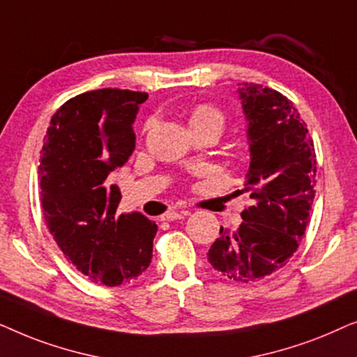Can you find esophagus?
<instances>
[{"mask_svg": "<svg viewBox=\"0 0 357 357\" xmlns=\"http://www.w3.org/2000/svg\"><path fill=\"white\" fill-rule=\"evenodd\" d=\"M188 216V211H175V209H170V211L162 214V221H177V219H183Z\"/></svg>", "mask_w": 357, "mask_h": 357, "instance_id": "1", "label": "esophagus"}]
</instances>
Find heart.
Wrapping results in <instances>:
<instances>
[{
  "mask_svg": "<svg viewBox=\"0 0 357 357\" xmlns=\"http://www.w3.org/2000/svg\"><path fill=\"white\" fill-rule=\"evenodd\" d=\"M224 114L213 104H199L190 114V126L192 128H204V126H218L222 130Z\"/></svg>",
  "mask_w": 357,
  "mask_h": 357,
  "instance_id": "obj_1",
  "label": "heart"
}]
</instances>
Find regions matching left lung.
Returning <instances> with one entry per match:
<instances>
[{
	"instance_id": "obj_1",
	"label": "left lung",
	"mask_w": 357,
	"mask_h": 357,
	"mask_svg": "<svg viewBox=\"0 0 357 357\" xmlns=\"http://www.w3.org/2000/svg\"><path fill=\"white\" fill-rule=\"evenodd\" d=\"M248 121L252 206L237 231L221 226L208 261L227 280L253 282L289 261L304 237L315 197V148L305 121L281 92L253 82L238 89Z\"/></svg>"
}]
</instances>
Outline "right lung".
I'll use <instances>...</instances> for the list:
<instances>
[{
    "instance_id": "add662e5",
    "label": "right lung",
    "mask_w": 357,
    "mask_h": 357,
    "mask_svg": "<svg viewBox=\"0 0 357 357\" xmlns=\"http://www.w3.org/2000/svg\"><path fill=\"white\" fill-rule=\"evenodd\" d=\"M146 92L97 89L66 100L52 116L38 167L47 227L77 271L109 287L130 282L153 260L158 224L120 214L109 175L135 149L133 121Z\"/></svg>"
}]
</instances>
